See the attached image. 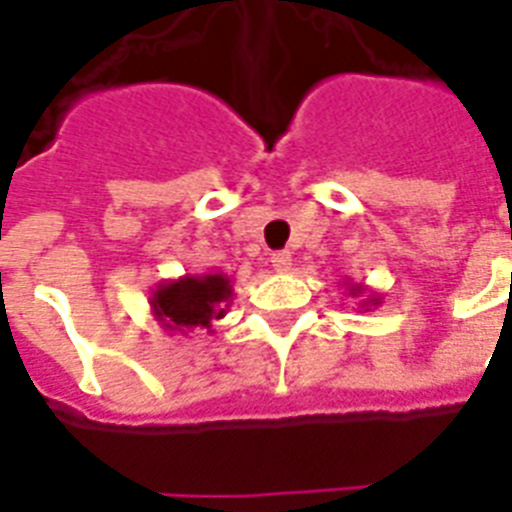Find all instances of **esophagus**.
I'll return each mask as SVG.
<instances>
[{"label": "esophagus", "mask_w": 512, "mask_h": 512, "mask_svg": "<svg viewBox=\"0 0 512 512\" xmlns=\"http://www.w3.org/2000/svg\"><path fill=\"white\" fill-rule=\"evenodd\" d=\"M271 265L279 273H287L289 268H292V255H289L287 249H284V252H273V255H271Z\"/></svg>", "instance_id": "1"}]
</instances>
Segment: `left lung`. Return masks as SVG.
I'll return each instance as SVG.
<instances>
[{
	"instance_id": "left-lung-1",
	"label": "left lung",
	"mask_w": 512,
	"mask_h": 512,
	"mask_svg": "<svg viewBox=\"0 0 512 512\" xmlns=\"http://www.w3.org/2000/svg\"><path fill=\"white\" fill-rule=\"evenodd\" d=\"M345 289H348L350 297H356L361 311H372V308H377L382 303V297L377 292H369L364 284H345Z\"/></svg>"
}]
</instances>
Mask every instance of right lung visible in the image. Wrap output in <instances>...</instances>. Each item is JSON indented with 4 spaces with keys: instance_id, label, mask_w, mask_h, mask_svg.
I'll list each match as a JSON object with an SVG mask.
<instances>
[{
    "instance_id": "right-lung-1",
    "label": "right lung",
    "mask_w": 512,
    "mask_h": 512,
    "mask_svg": "<svg viewBox=\"0 0 512 512\" xmlns=\"http://www.w3.org/2000/svg\"><path fill=\"white\" fill-rule=\"evenodd\" d=\"M151 313L164 332L188 335L191 329H212L233 305V284L225 273H185L180 279L156 284L151 292Z\"/></svg>"
}]
</instances>
